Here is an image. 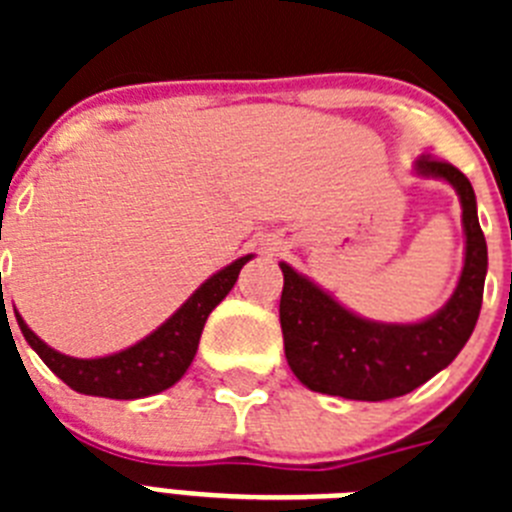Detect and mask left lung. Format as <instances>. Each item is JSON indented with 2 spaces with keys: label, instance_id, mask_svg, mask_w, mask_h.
Returning a JSON list of instances; mask_svg holds the SVG:
<instances>
[{
  "label": "left lung",
  "instance_id": "left-lung-1",
  "mask_svg": "<svg viewBox=\"0 0 512 512\" xmlns=\"http://www.w3.org/2000/svg\"><path fill=\"white\" fill-rule=\"evenodd\" d=\"M413 171L454 187L464 225V266L449 302L418 323H379L356 315L320 284L279 261L284 274L279 323L289 369L307 390L343 400L402 397L451 364L472 336L487 277V243L477 197L456 166L418 158Z\"/></svg>",
  "mask_w": 512,
  "mask_h": 512
}]
</instances>
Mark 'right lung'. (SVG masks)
<instances>
[{
	"instance_id": "right-lung-1",
	"label": "right lung",
	"mask_w": 512,
	"mask_h": 512,
	"mask_svg": "<svg viewBox=\"0 0 512 512\" xmlns=\"http://www.w3.org/2000/svg\"><path fill=\"white\" fill-rule=\"evenodd\" d=\"M251 259L253 256L248 253V256L235 259L225 269L215 271L153 333L110 356H97V359L66 356L45 341H40L33 330L27 328V323L17 310L15 318L22 336L33 346L35 354L45 361V366L58 379L69 384L71 390L92 397H110V400H140V397L169 390L187 374L189 364L197 354V346H200L202 328H205L210 312L225 300V295L238 282L241 269Z\"/></svg>"
}]
</instances>
